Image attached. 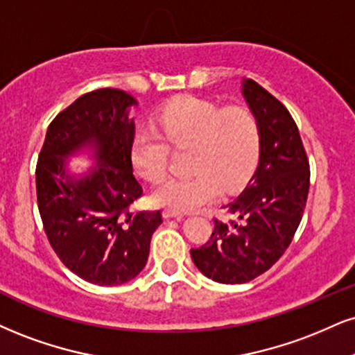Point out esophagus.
Wrapping results in <instances>:
<instances>
[{
    "label": "esophagus",
    "mask_w": 355,
    "mask_h": 355,
    "mask_svg": "<svg viewBox=\"0 0 355 355\" xmlns=\"http://www.w3.org/2000/svg\"><path fill=\"white\" fill-rule=\"evenodd\" d=\"M162 215H164V218H183V216H185V213L177 211V210H170V208H165Z\"/></svg>",
    "instance_id": "1"
}]
</instances>
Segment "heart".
I'll use <instances>...</instances> for the list:
<instances>
[{
  "mask_svg": "<svg viewBox=\"0 0 355 355\" xmlns=\"http://www.w3.org/2000/svg\"><path fill=\"white\" fill-rule=\"evenodd\" d=\"M157 129L137 132L130 142L134 172L159 182L166 172L170 147L191 148L189 178H168L155 187L150 200L157 207L187 211L211 202L220 190L233 191L253 173L261 134L254 114L243 105L221 109L198 97L170 102L157 115Z\"/></svg>",
  "mask_w": 355,
  "mask_h": 355,
  "instance_id": "b5f03b06",
  "label": "heart"
}]
</instances>
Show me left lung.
I'll list each match as a JSON object with an SVG mask.
<instances>
[{
	"mask_svg": "<svg viewBox=\"0 0 355 355\" xmlns=\"http://www.w3.org/2000/svg\"><path fill=\"white\" fill-rule=\"evenodd\" d=\"M241 91L259 123L258 166L246 189L223 207L234 220H215L210 240L190 251L195 266L223 284L248 283L284 254L301 223L311 177L289 110L254 80H243Z\"/></svg>",
	"mask_w": 355,
	"mask_h": 355,
	"instance_id": "1",
	"label": "left lung"
}]
</instances>
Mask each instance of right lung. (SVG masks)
Returning <instances> with one entry per match:
<instances>
[{"mask_svg": "<svg viewBox=\"0 0 355 355\" xmlns=\"http://www.w3.org/2000/svg\"><path fill=\"white\" fill-rule=\"evenodd\" d=\"M134 105L121 89L84 94L49 123L37 159V208L48 240L64 266L92 284L134 279L162 223L160 211L129 210L142 196L130 164ZM83 148L98 164L76 179L67 172V157Z\"/></svg>", "mask_w": 355, "mask_h": 355, "instance_id": "1", "label": "right lung"}]
</instances>
